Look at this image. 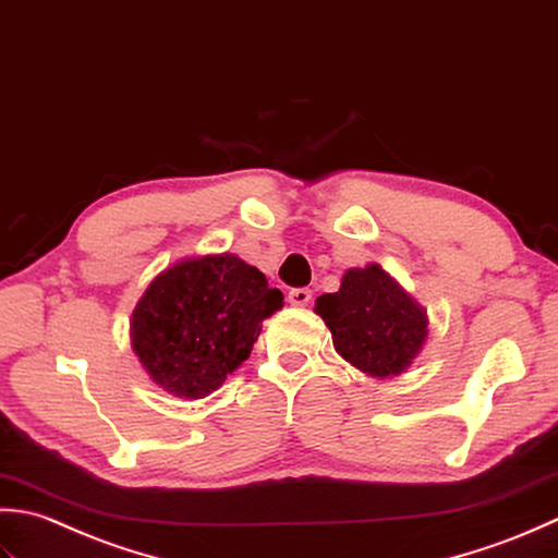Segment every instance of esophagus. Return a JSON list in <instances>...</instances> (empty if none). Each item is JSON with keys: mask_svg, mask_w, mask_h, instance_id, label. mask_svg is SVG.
Wrapping results in <instances>:
<instances>
[{"mask_svg": "<svg viewBox=\"0 0 558 558\" xmlns=\"http://www.w3.org/2000/svg\"><path fill=\"white\" fill-rule=\"evenodd\" d=\"M313 299V291L311 289H293L289 291V303L295 305V308H303V305H308Z\"/></svg>", "mask_w": 558, "mask_h": 558, "instance_id": "34e87169", "label": "esophagus"}]
</instances>
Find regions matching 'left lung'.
Segmentation results:
<instances>
[{
	"label": "left lung",
	"instance_id": "left-lung-1",
	"mask_svg": "<svg viewBox=\"0 0 558 558\" xmlns=\"http://www.w3.org/2000/svg\"><path fill=\"white\" fill-rule=\"evenodd\" d=\"M315 313L337 354L378 380L412 368L428 339L424 305L375 263L347 269L339 291L317 295Z\"/></svg>",
	"mask_w": 558,
	"mask_h": 558
}]
</instances>
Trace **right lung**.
Instances as JSON below:
<instances>
[{
	"mask_svg": "<svg viewBox=\"0 0 558 558\" xmlns=\"http://www.w3.org/2000/svg\"><path fill=\"white\" fill-rule=\"evenodd\" d=\"M281 308L283 293L238 255L183 257L158 271L136 301L132 351L158 388L202 400L243 366L263 320Z\"/></svg>",
	"mask_w": 558,
	"mask_h": 558,
	"instance_id": "obj_1",
	"label": "right lung"
}]
</instances>
